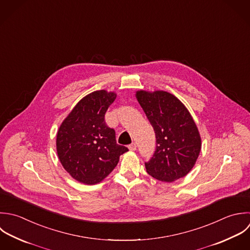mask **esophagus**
Returning a JSON list of instances; mask_svg holds the SVG:
<instances>
[{
	"label": "esophagus",
	"instance_id": "obj_1",
	"mask_svg": "<svg viewBox=\"0 0 250 250\" xmlns=\"http://www.w3.org/2000/svg\"><path fill=\"white\" fill-rule=\"evenodd\" d=\"M128 149L130 151H135L136 150V144L135 143H131L130 145H128Z\"/></svg>",
	"mask_w": 250,
	"mask_h": 250
}]
</instances>
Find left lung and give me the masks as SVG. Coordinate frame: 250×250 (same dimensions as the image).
<instances>
[{
  "instance_id": "left-lung-1",
  "label": "left lung",
  "mask_w": 250,
  "mask_h": 250,
  "mask_svg": "<svg viewBox=\"0 0 250 250\" xmlns=\"http://www.w3.org/2000/svg\"><path fill=\"white\" fill-rule=\"evenodd\" d=\"M135 96L156 135L155 154L145 163L147 172L167 183L186 176L202 149L201 134L189 110L165 90H137Z\"/></svg>"
}]
</instances>
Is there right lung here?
Returning a JSON list of instances; mask_svg holds the SVG:
<instances>
[{"label":"right lung","mask_w":250,"mask_h":250,"mask_svg":"<svg viewBox=\"0 0 250 250\" xmlns=\"http://www.w3.org/2000/svg\"><path fill=\"white\" fill-rule=\"evenodd\" d=\"M117 93L105 89L83 97L60 125L56 151L64 169L80 183L94 185L116 167L128 149L116 142L115 130L104 121Z\"/></svg>","instance_id":"1"}]
</instances>
